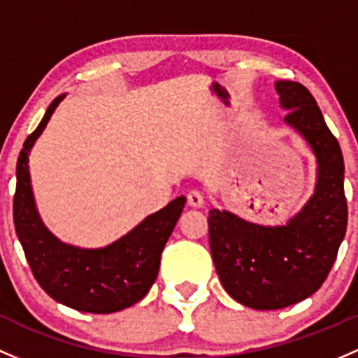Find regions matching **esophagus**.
<instances>
[{
	"mask_svg": "<svg viewBox=\"0 0 358 358\" xmlns=\"http://www.w3.org/2000/svg\"><path fill=\"white\" fill-rule=\"evenodd\" d=\"M187 205L189 206H201L203 205V194H201L200 189H189L186 193Z\"/></svg>",
	"mask_w": 358,
	"mask_h": 358,
	"instance_id": "obj_1",
	"label": "esophagus"
}]
</instances>
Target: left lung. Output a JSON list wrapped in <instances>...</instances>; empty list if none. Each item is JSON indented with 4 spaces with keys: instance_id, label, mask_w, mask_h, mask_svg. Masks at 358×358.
Wrapping results in <instances>:
<instances>
[{
    "instance_id": "1",
    "label": "left lung",
    "mask_w": 358,
    "mask_h": 358,
    "mask_svg": "<svg viewBox=\"0 0 358 358\" xmlns=\"http://www.w3.org/2000/svg\"><path fill=\"white\" fill-rule=\"evenodd\" d=\"M279 103L317 158V184L307 205L286 226H259L226 210H210L212 259L224 289L245 307L278 310L322 286L336 260L348 220L345 164L338 139L310 91L278 80Z\"/></svg>"
}]
</instances>
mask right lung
I'll list each match as a JSON object with an SVG mask.
<instances>
[{
    "mask_svg": "<svg viewBox=\"0 0 358 358\" xmlns=\"http://www.w3.org/2000/svg\"><path fill=\"white\" fill-rule=\"evenodd\" d=\"M65 94L48 106L38 129L25 139L17 160L13 224L39 286L58 303L90 314H112L138 303L160 268V257L186 198L179 196L105 248H77L55 238L36 210L29 152Z\"/></svg>",
    "mask_w": 358,
    "mask_h": 358,
    "instance_id": "right-lung-1",
    "label": "right lung"
}]
</instances>
